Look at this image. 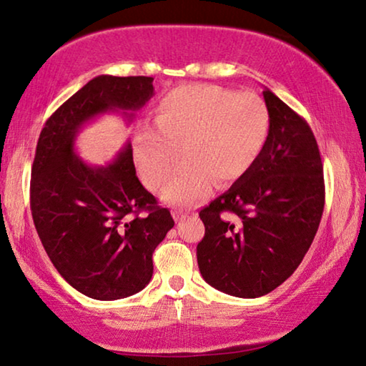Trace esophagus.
I'll return each instance as SVG.
<instances>
[{
	"instance_id": "esophagus-1",
	"label": "esophagus",
	"mask_w": 366,
	"mask_h": 366,
	"mask_svg": "<svg viewBox=\"0 0 366 366\" xmlns=\"http://www.w3.org/2000/svg\"><path fill=\"white\" fill-rule=\"evenodd\" d=\"M173 217H175V221H183V219L188 217V212L183 209H175L173 211Z\"/></svg>"
}]
</instances>
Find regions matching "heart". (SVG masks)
<instances>
[{
	"mask_svg": "<svg viewBox=\"0 0 366 366\" xmlns=\"http://www.w3.org/2000/svg\"><path fill=\"white\" fill-rule=\"evenodd\" d=\"M268 134L269 112L257 94L183 85L160 98L152 127L137 129L134 160L142 182L159 189L183 153L187 162L162 189V199L189 204L206 194L211 178L222 184L244 177L262 155Z\"/></svg>",
	"mask_w": 366,
	"mask_h": 366,
	"instance_id": "heart-1",
	"label": "heart"
}]
</instances>
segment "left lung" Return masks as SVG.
Returning a JSON list of instances; mask_svg holds the SVG:
<instances>
[{
    "label": "left lung",
    "mask_w": 366,
    "mask_h": 366,
    "mask_svg": "<svg viewBox=\"0 0 366 366\" xmlns=\"http://www.w3.org/2000/svg\"><path fill=\"white\" fill-rule=\"evenodd\" d=\"M263 99L269 134L262 155L199 212L206 227L196 247L202 278L237 297H260L288 280L324 211V170L311 127L268 88Z\"/></svg>",
    "instance_id": "left-lung-1"
}]
</instances>
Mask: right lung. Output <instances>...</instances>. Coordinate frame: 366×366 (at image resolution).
<instances>
[{
    "label": "right lung",
    "mask_w": 366,
    "mask_h": 366,
    "mask_svg": "<svg viewBox=\"0 0 366 366\" xmlns=\"http://www.w3.org/2000/svg\"><path fill=\"white\" fill-rule=\"evenodd\" d=\"M152 76L99 75L49 117L31 172V211L50 262L81 295L114 301L142 291L152 254L175 221L136 175L126 142L108 165L75 152L81 127L106 112H134L154 97Z\"/></svg>",
    "instance_id": "obj_1"
}]
</instances>
